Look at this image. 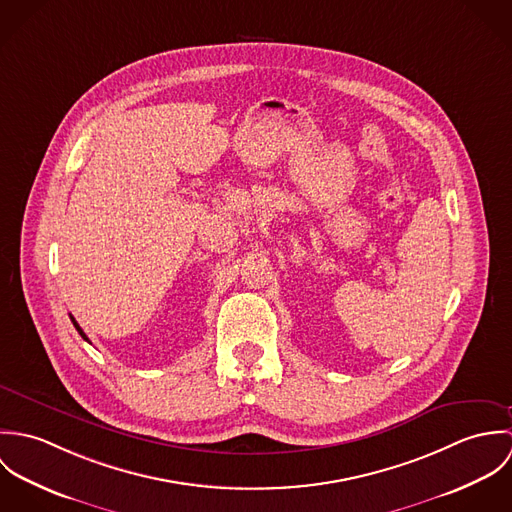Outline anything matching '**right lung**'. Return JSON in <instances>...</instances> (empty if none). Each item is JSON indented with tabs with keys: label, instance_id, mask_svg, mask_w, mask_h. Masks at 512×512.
Returning <instances> with one entry per match:
<instances>
[{
	"label": "right lung",
	"instance_id": "1",
	"mask_svg": "<svg viewBox=\"0 0 512 512\" xmlns=\"http://www.w3.org/2000/svg\"><path fill=\"white\" fill-rule=\"evenodd\" d=\"M71 321H73V325H74V327H76V331H78V333H80V337H82V339H84V341H88V337H86V335H84V331H82V329H80V325H78V323H76V321H74L73 315H71Z\"/></svg>",
	"mask_w": 512,
	"mask_h": 512
}]
</instances>
